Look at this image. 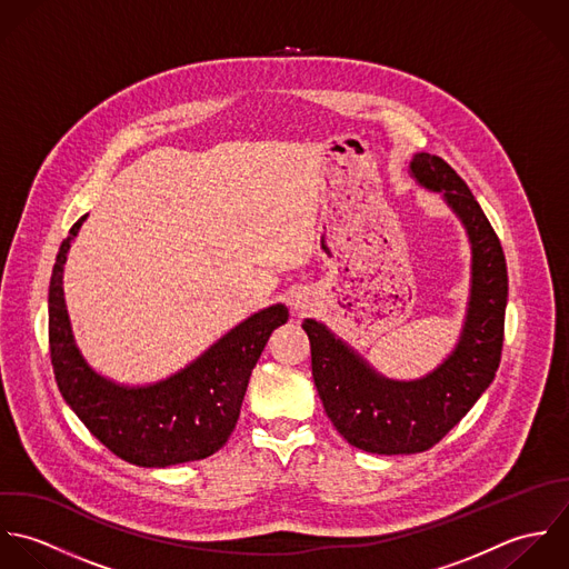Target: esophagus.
Wrapping results in <instances>:
<instances>
[{
	"label": "esophagus",
	"mask_w": 569,
	"mask_h": 569,
	"mask_svg": "<svg viewBox=\"0 0 569 569\" xmlns=\"http://www.w3.org/2000/svg\"><path fill=\"white\" fill-rule=\"evenodd\" d=\"M295 308L299 310V308H303V303H301V299H295Z\"/></svg>",
	"instance_id": "34e87169"
}]
</instances>
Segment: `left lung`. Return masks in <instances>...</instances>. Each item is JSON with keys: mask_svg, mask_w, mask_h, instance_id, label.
Wrapping results in <instances>:
<instances>
[{"mask_svg": "<svg viewBox=\"0 0 569 569\" xmlns=\"http://www.w3.org/2000/svg\"><path fill=\"white\" fill-rule=\"evenodd\" d=\"M411 176L445 196L470 241V297L453 351L418 380H391L323 323L303 321L323 409L342 438L367 453L411 455L436 447L488 389L503 347L508 270L497 232L440 156L416 153Z\"/></svg>", "mask_w": 569, "mask_h": 569, "instance_id": "1", "label": "left lung"}]
</instances>
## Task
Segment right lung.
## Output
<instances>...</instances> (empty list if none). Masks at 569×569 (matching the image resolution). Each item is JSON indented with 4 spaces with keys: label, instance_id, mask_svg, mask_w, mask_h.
<instances>
[{
    "label": "right lung",
    "instance_id": "1",
    "mask_svg": "<svg viewBox=\"0 0 569 569\" xmlns=\"http://www.w3.org/2000/svg\"><path fill=\"white\" fill-rule=\"evenodd\" d=\"M83 220L61 241L48 292L50 358L63 400L103 447L136 466L164 468L220 451L237 425L252 367L272 330L288 321V308L254 312L160 382L118 385L86 362L66 310L63 266Z\"/></svg>",
    "mask_w": 569,
    "mask_h": 569
}]
</instances>
